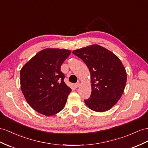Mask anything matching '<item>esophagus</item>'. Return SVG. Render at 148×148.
Returning a JSON list of instances; mask_svg holds the SVG:
<instances>
[{"mask_svg": "<svg viewBox=\"0 0 148 148\" xmlns=\"http://www.w3.org/2000/svg\"><path fill=\"white\" fill-rule=\"evenodd\" d=\"M80 85H81V83L78 82L76 83V84H75V88H78V87L80 86Z\"/></svg>", "mask_w": 148, "mask_h": 148, "instance_id": "1", "label": "esophagus"}]
</instances>
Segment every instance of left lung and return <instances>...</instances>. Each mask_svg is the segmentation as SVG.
<instances>
[{"instance_id": "left-lung-1", "label": "left lung", "mask_w": 148, "mask_h": 148, "mask_svg": "<svg viewBox=\"0 0 148 148\" xmlns=\"http://www.w3.org/2000/svg\"><path fill=\"white\" fill-rule=\"evenodd\" d=\"M73 53L85 62L90 73L92 92L89 99L84 100L86 104L96 112L109 110L120 99L126 84L127 73L121 60L97 44Z\"/></svg>"}]
</instances>
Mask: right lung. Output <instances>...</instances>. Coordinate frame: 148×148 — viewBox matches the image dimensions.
<instances>
[{
  "label": "right lung",
  "instance_id": "right-lung-1",
  "mask_svg": "<svg viewBox=\"0 0 148 148\" xmlns=\"http://www.w3.org/2000/svg\"><path fill=\"white\" fill-rule=\"evenodd\" d=\"M71 51L47 48L40 51L21 70V88L33 109L51 116L65 106L71 89L64 82L60 66Z\"/></svg>",
  "mask_w": 148,
  "mask_h": 148
}]
</instances>
